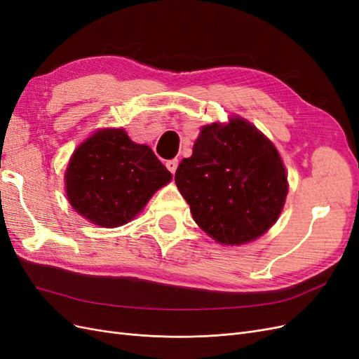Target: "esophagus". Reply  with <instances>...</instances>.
I'll list each match as a JSON object with an SVG mask.
<instances>
[{
    "label": "esophagus",
    "mask_w": 359,
    "mask_h": 359,
    "mask_svg": "<svg viewBox=\"0 0 359 359\" xmlns=\"http://www.w3.org/2000/svg\"><path fill=\"white\" fill-rule=\"evenodd\" d=\"M166 168L170 170V173H175V170H177V168H178V160L173 158V160L166 161Z\"/></svg>",
    "instance_id": "34e87169"
}]
</instances>
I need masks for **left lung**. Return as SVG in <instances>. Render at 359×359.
I'll use <instances>...</instances> for the list:
<instances>
[{
  "label": "left lung",
  "mask_w": 359,
  "mask_h": 359,
  "mask_svg": "<svg viewBox=\"0 0 359 359\" xmlns=\"http://www.w3.org/2000/svg\"><path fill=\"white\" fill-rule=\"evenodd\" d=\"M175 182L201 229L227 245L264 235L277 222L287 194L278 151L241 118L205 126L191 157L178 166Z\"/></svg>",
  "instance_id": "8db88e82"
}]
</instances>
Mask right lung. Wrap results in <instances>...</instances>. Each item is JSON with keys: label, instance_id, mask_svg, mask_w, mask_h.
<instances>
[{"label": "right lung", "instance_id": "right-lung-1", "mask_svg": "<svg viewBox=\"0 0 359 359\" xmlns=\"http://www.w3.org/2000/svg\"><path fill=\"white\" fill-rule=\"evenodd\" d=\"M172 180L153 149L130 140L123 128L94 133L74 151L66 172L70 205L102 227L123 226Z\"/></svg>", "mask_w": 359, "mask_h": 359}]
</instances>
